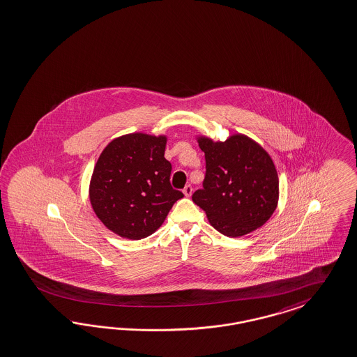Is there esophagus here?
<instances>
[{"label": "esophagus", "mask_w": 357, "mask_h": 357, "mask_svg": "<svg viewBox=\"0 0 357 357\" xmlns=\"http://www.w3.org/2000/svg\"><path fill=\"white\" fill-rule=\"evenodd\" d=\"M183 192H184V195L186 196V197H190V195H192V192H193V188H192V185H186L184 189H183Z\"/></svg>", "instance_id": "1"}]
</instances>
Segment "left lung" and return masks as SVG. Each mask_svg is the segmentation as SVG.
I'll return each instance as SVG.
<instances>
[{"mask_svg": "<svg viewBox=\"0 0 357 357\" xmlns=\"http://www.w3.org/2000/svg\"><path fill=\"white\" fill-rule=\"evenodd\" d=\"M206 173L192 199L206 213L211 226L226 237L249 234L273 215L279 178L270 155L245 135L225 142L199 136Z\"/></svg>", "mask_w": 357, "mask_h": 357, "instance_id": "1", "label": "left lung"}]
</instances>
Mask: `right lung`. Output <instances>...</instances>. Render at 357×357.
<instances>
[{
    "label": "right lung",
    "mask_w": 357,
    "mask_h": 357,
    "mask_svg": "<svg viewBox=\"0 0 357 357\" xmlns=\"http://www.w3.org/2000/svg\"><path fill=\"white\" fill-rule=\"evenodd\" d=\"M167 136L130 133L114 139L95 164L90 201L98 218L120 237L142 239L165 221L184 197L173 189L164 158Z\"/></svg>",
    "instance_id": "right-lung-1"
}]
</instances>
